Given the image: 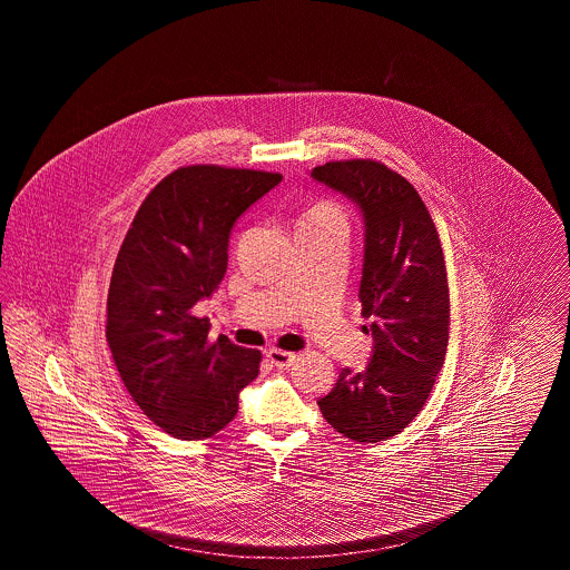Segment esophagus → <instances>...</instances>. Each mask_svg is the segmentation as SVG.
Instances as JSON below:
<instances>
[{
  "label": "esophagus",
  "instance_id": "obj_1",
  "mask_svg": "<svg viewBox=\"0 0 570 570\" xmlns=\"http://www.w3.org/2000/svg\"><path fill=\"white\" fill-rule=\"evenodd\" d=\"M269 361H272L275 367H279V370H286V367H291L295 361H297V354L295 353H286V351H277V348H272L269 353Z\"/></svg>",
  "mask_w": 570,
  "mask_h": 570
}]
</instances>
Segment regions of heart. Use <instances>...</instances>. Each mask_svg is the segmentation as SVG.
<instances>
[{"mask_svg":"<svg viewBox=\"0 0 570 570\" xmlns=\"http://www.w3.org/2000/svg\"><path fill=\"white\" fill-rule=\"evenodd\" d=\"M321 222H344V214L333 203H316L314 207H309L303 214L298 226H303V224H321Z\"/></svg>","mask_w":570,"mask_h":570,"instance_id":"b5f03b06","label":"heart"}]
</instances>
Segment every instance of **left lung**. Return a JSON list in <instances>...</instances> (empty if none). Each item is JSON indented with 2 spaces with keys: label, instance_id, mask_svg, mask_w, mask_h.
<instances>
[{
  "label": "left lung",
  "instance_id": "8db88e82",
  "mask_svg": "<svg viewBox=\"0 0 570 570\" xmlns=\"http://www.w3.org/2000/svg\"><path fill=\"white\" fill-rule=\"evenodd\" d=\"M358 207L365 228L361 314L374 351L363 372L342 370L318 400L326 423L354 442L400 434L425 406L449 346V282L434 219L400 173L374 160L312 170Z\"/></svg>",
  "mask_w": 570,
  "mask_h": 570
}]
</instances>
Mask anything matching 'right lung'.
<instances>
[{"mask_svg": "<svg viewBox=\"0 0 570 570\" xmlns=\"http://www.w3.org/2000/svg\"><path fill=\"white\" fill-rule=\"evenodd\" d=\"M282 181L279 173L194 164L149 191L117 254L107 301L112 361L142 414L166 434L224 430L258 376L261 351L219 335L196 303L216 293L235 222Z\"/></svg>", "mask_w": 570, "mask_h": 570, "instance_id": "add662e5", "label": "right lung"}]
</instances>
